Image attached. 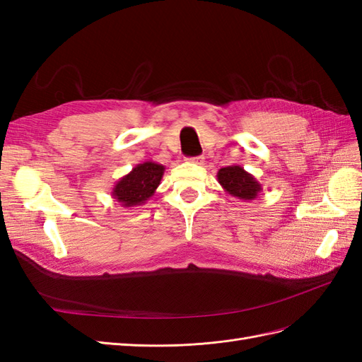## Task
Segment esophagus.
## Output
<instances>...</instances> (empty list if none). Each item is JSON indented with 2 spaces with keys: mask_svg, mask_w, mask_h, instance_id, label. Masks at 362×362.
Segmentation results:
<instances>
[{
  "mask_svg": "<svg viewBox=\"0 0 362 362\" xmlns=\"http://www.w3.org/2000/svg\"><path fill=\"white\" fill-rule=\"evenodd\" d=\"M188 160L192 162V163H199V165H200V163L204 160V158H203V156H195V158H189Z\"/></svg>",
  "mask_w": 362,
  "mask_h": 362,
  "instance_id": "obj_1",
  "label": "esophagus"
}]
</instances>
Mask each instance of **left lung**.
<instances>
[{"label": "left lung", "mask_w": 362, "mask_h": 362, "mask_svg": "<svg viewBox=\"0 0 362 362\" xmlns=\"http://www.w3.org/2000/svg\"><path fill=\"white\" fill-rule=\"evenodd\" d=\"M216 180L227 194L244 202L255 200L262 191L261 183L255 179V175L247 173L240 165H229L218 170Z\"/></svg>", "instance_id": "1"}]
</instances>
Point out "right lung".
<instances>
[{
  "label": "right lung",
  "mask_w": 362,
  "mask_h": 362,
  "mask_svg": "<svg viewBox=\"0 0 362 362\" xmlns=\"http://www.w3.org/2000/svg\"><path fill=\"white\" fill-rule=\"evenodd\" d=\"M165 167L158 162H142L138 163L129 174L115 183L112 188V199H115L122 208H135V206L146 204L156 192L160 180L163 177Z\"/></svg>",
  "instance_id": "obj_1"
}]
</instances>
